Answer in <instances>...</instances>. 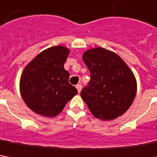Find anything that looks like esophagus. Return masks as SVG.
<instances>
[{
  "label": "esophagus",
  "instance_id": "1",
  "mask_svg": "<svg viewBox=\"0 0 157 157\" xmlns=\"http://www.w3.org/2000/svg\"><path fill=\"white\" fill-rule=\"evenodd\" d=\"M76 88L77 90H78V93H79L81 91V90H82V86H81L80 84H78V85H77L76 86Z\"/></svg>",
  "mask_w": 157,
  "mask_h": 157
}]
</instances>
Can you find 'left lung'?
<instances>
[{
    "label": "left lung",
    "instance_id": "8db88e82",
    "mask_svg": "<svg viewBox=\"0 0 157 157\" xmlns=\"http://www.w3.org/2000/svg\"><path fill=\"white\" fill-rule=\"evenodd\" d=\"M83 61L91 80L80 95L91 114L105 121L123 115L136 93V80L129 66L117 53L102 47L85 52Z\"/></svg>",
    "mask_w": 157,
    "mask_h": 157
}]
</instances>
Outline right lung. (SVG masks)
Here are the masks:
<instances>
[{"label": "right lung", "instance_id": "obj_1", "mask_svg": "<svg viewBox=\"0 0 157 157\" xmlns=\"http://www.w3.org/2000/svg\"><path fill=\"white\" fill-rule=\"evenodd\" d=\"M70 50L62 46L47 48L29 62L22 71L20 91L29 109L44 117H55L78 93L69 84L64 64Z\"/></svg>", "mask_w": 157, "mask_h": 157}]
</instances>
